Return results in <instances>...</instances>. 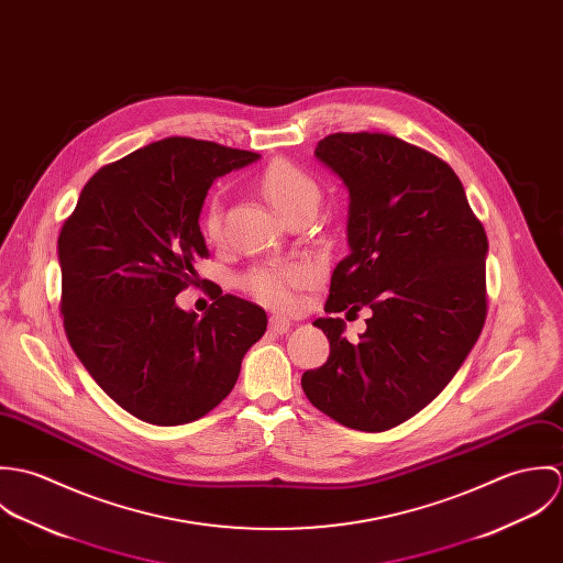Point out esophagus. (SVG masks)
I'll return each mask as SVG.
<instances>
[{"mask_svg": "<svg viewBox=\"0 0 563 563\" xmlns=\"http://www.w3.org/2000/svg\"><path fill=\"white\" fill-rule=\"evenodd\" d=\"M268 327H271V331H275V333H286V331L290 329V319H286V317H271Z\"/></svg>", "mask_w": 563, "mask_h": 563, "instance_id": "esophagus-1", "label": "esophagus"}]
</instances>
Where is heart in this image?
Instances as JSON below:
<instances>
[{
	"mask_svg": "<svg viewBox=\"0 0 563 563\" xmlns=\"http://www.w3.org/2000/svg\"><path fill=\"white\" fill-rule=\"evenodd\" d=\"M260 190L271 206L286 219L306 206H319L321 190L314 177L295 162L273 161L260 175ZM203 230L208 239L221 236V206L214 199L203 217ZM312 279V271L303 264H262L251 268L242 277V288L260 303L286 310L297 301V292Z\"/></svg>",
	"mask_w": 563,
	"mask_h": 563,
	"instance_id": "b5f03b06",
	"label": "heart"
}]
</instances>
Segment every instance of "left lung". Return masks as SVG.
I'll use <instances>...</instances> for the list:
<instances>
[{
  "label": "left lung",
  "instance_id": "left-lung-1",
  "mask_svg": "<svg viewBox=\"0 0 563 563\" xmlns=\"http://www.w3.org/2000/svg\"><path fill=\"white\" fill-rule=\"evenodd\" d=\"M314 156L349 190V255L331 275L324 312L371 308L360 342L342 319H317L329 340L306 397L335 422L386 431L433 401L482 333L487 236L455 170L379 132L329 134Z\"/></svg>",
  "mask_w": 563,
  "mask_h": 563
}]
</instances>
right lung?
Listing matches in <instances>:
<instances>
[{
    "instance_id": "obj_1",
    "label": "right lung",
    "mask_w": 563,
    "mask_h": 563,
    "mask_svg": "<svg viewBox=\"0 0 563 563\" xmlns=\"http://www.w3.org/2000/svg\"><path fill=\"white\" fill-rule=\"evenodd\" d=\"M260 154L170 136L101 166L58 239L71 349L132 416L173 427L206 416L241 375L266 312L223 295L199 317L175 297L208 257L199 214L212 181Z\"/></svg>"
}]
</instances>
